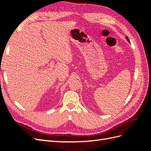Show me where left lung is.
<instances>
[{"label": "left lung", "mask_w": 151, "mask_h": 151, "mask_svg": "<svg viewBox=\"0 0 151 151\" xmlns=\"http://www.w3.org/2000/svg\"><path fill=\"white\" fill-rule=\"evenodd\" d=\"M127 40H128V42H129V38H128V37H127Z\"/></svg>", "instance_id": "left-lung-1"}]
</instances>
